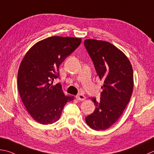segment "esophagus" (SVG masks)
<instances>
[{"label":"esophagus","instance_id":"34e87169","mask_svg":"<svg viewBox=\"0 0 154 154\" xmlns=\"http://www.w3.org/2000/svg\"><path fill=\"white\" fill-rule=\"evenodd\" d=\"M76 99H77V100H79V101H84L85 99V97L83 94H81V93H79V94H78L76 96Z\"/></svg>","mask_w":154,"mask_h":154}]
</instances>
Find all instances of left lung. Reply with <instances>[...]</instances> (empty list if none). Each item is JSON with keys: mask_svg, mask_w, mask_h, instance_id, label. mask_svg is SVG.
I'll return each instance as SVG.
<instances>
[{"mask_svg": "<svg viewBox=\"0 0 154 154\" xmlns=\"http://www.w3.org/2000/svg\"><path fill=\"white\" fill-rule=\"evenodd\" d=\"M84 45L99 78L104 83L100 100L92 98L95 109L85 121L94 130H105L118 120L130 100L133 69L125 54L109 42L86 39Z\"/></svg>", "mask_w": 154, "mask_h": 154, "instance_id": "left-lung-1", "label": "left lung"}]
</instances>
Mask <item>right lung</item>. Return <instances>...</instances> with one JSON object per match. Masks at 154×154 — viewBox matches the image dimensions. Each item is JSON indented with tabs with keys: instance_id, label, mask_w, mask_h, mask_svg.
<instances>
[{
	"instance_id": "right-lung-1",
	"label": "right lung",
	"mask_w": 154,
	"mask_h": 154,
	"mask_svg": "<svg viewBox=\"0 0 154 154\" xmlns=\"http://www.w3.org/2000/svg\"><path fill=\"white\" fill-rule=\"evenodd\" d=\"M81 38L54 37L38 41L24 57L18 71L19 92L28 113L41 124L58 121L65 105L74 99L65 96L60 83L62 62L79 46Z\"/></svg>"
}]
</instances>
